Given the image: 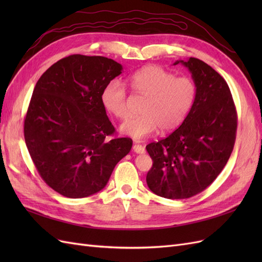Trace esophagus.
<instances>
[{
    "mask_svg": "<svg viewBox=\"0 0 262 262\" xmlns=\"http://www.w3.org/2000/svg\"><path fill=\"white\" fill-rule=\"evenodd\" d=\"M133 150H134V152H136L137 154H143V153H145L144 146H142V145H140V144H134V145H133Z\"/></svg>",
    "mask_w": 262,
    "mask_h": 262,
    "instance_id": "esophagus-1",
    "label": "esophagus"
}]
</instances>
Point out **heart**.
<instances>
[{
  "label": "heart",
  "mask_w": 262,
  "mask_h": 262,
  "mask_svg": "<svg viewBox=\"0 0 262 262\" xmlns=\"http://www.w3.org/2000/svg\"><path fill=\"white\" fill-rule=\"evenodd\" d=\"M129 84L133 91L147 97L143 115L130 117L120 125V132L134 140L153 134L158 128L168 132L179 126L193 107L196 98L195 83L188 76H177L157 66H147L132 74ZM101 100L116 118L128 116L126 91L114 80L101 93Z\"/></svg>",
  "instance_id": "1"
}]
</instances>
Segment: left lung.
Instances as JSON below:
<instances>
[{
  "instance_id": "8db88e82",
  "label": "left lung",
  "mask_w": 262,
  "mask_h": 262,
  "mask_svg": "<svg viewBox=\"0 0 262 262\" xmlns=\"http://www.w3.org/2000/svg\"><path fill=\"white\" fill-rule=\"evenodd\" d=\"M191 73L196 86L193 107L177 130L146 145L153 166L146 184L166 199H187L216 179L232 154L237 114L225 80L207 63L177 60Z\"/></svg>"
}]
</instances>
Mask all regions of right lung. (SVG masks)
<instances>
[{
	"instance_id": "right-lung-1",
	"label": "right lung",
	"mask_w": 262,
	"mask_h": 262,
	"mask_svg": "<svg viewBox=\"0 0 262 262\" xmlns=\"http://www.w3.org/2000/svg\"><path fill=\"white\" fill-rule=\"evenodd\" d=\"M100 55L72 54L39 78L24 122L25 142L39 175L54 191L78 199L104 189L132 147L115 128L101 100L105 86L122 73Z\"/></svg>"
}]
</instances>
